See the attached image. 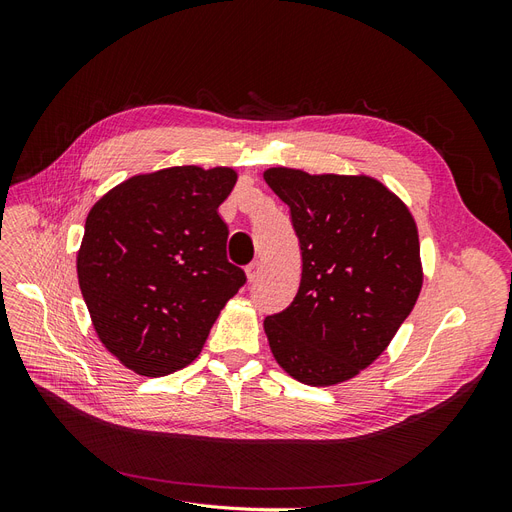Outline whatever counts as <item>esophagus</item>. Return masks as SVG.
Wrapping results in <instances>:
<instances>
[{
	"instance_id": "1",
	"label": "esophagus",
	"mask_w": 512,
	"mask_h": 512,
	"mask_svg": "<svg viewBox=\"0 0 512 512\" xmlns=\"http://www.w3.org/2000/svg\"><path fill=\"white\" fill-rule=\"evenodd\" d=\"M247 271V280H250V282H256L258 280V277H260V262H252V265L250 267H247L245 269Z\"/></svg>"
}]
</instances>
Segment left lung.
<instances>
[{"instance_id":"left-lung-1","label":"left lung","mask_w":512,"mask_h":512,"mask_svg":"<svg viewBox=\"0 0 512 512\" xmlns=\"http://www.w3.org/2000/svg\"><path fill=\"white\" fill-rule=\"evenodd\" d=\"M301 247L292 303L265 318L269 346L292 378L312 386L350 380L391 344L423 284L408 207L369 177L269 168Z\"/></svg>"}]
</instances>
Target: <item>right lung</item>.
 <instances>
[{"instance_id":"obj_1","label":"right lung","mask_w":512,"mask_h":512,"mask_svg":"<svg viewBox=\"0 0 512 512\" xmlns=\"http://www.w3.org/2000/svg\"><path fill=\"white\" fill-rule=\"evenodd\" d=\"M232 168L173 166L123 181L91 207L76 273L100 342L141 376H166L203 350L247 282L226 258L218 207Z\"/></svg>"}]
</instances>
